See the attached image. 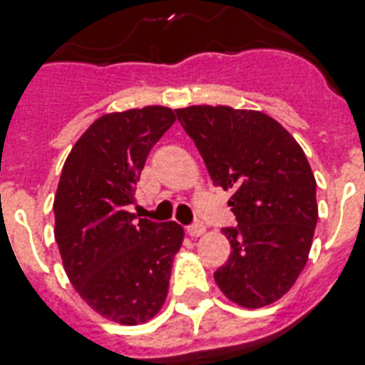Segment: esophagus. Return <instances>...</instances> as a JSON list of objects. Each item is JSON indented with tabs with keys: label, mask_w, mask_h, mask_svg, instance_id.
Listing matches in <instances>:
<instances>
[{
	"label": "esophagus",
	"mask_w": 365,
	"mask_h": 365,
	"mask_svg": "<svg viewBox=\"0 0 365 365\" xmlns=\"http://www.w3.org/2000/svg\"><path fill=\"white\" fill-rule=\"evenodd\" d=\"M206 232V226L202 225V222H192L191 226H187V234L191 235V237H198V235H202Z\"/></svg>",
	"instance_id": "esophagus-1"
}]
</instances>
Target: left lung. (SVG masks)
I'll return each instance as SVG.
<instances>
[{
    "instance_id": "1",
    "label": "left lung",
    "mask_w": 365,
    "mask_h": 365,
    "mask_svg": "<svg viewBox=\"0 0 365 365\" xmlns=\"http://www.w3.org/2000/svg\"><path fill=\"white\" fill-rule=\"evenodd\" d=\"M213 185L232 189L237 226L222 228L232 245L215 282L230 301L262 308L289 292L308 262L317 200L304 152L265 113L226 106L176 109Z\"/></svg>"
}]
</instances>
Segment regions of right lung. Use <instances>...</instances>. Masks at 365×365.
I'll return each instance as SVG.
<instances>
[{
    "mask_svg": "<svg viewBox=\"0 0 365 365\" xmlns=\"http://www.w3.org/2000/svg\"><path fill=\"white\" fill-rule=\"evenodd\" d=\"M174 120L161 106L100 116L61 173L53 213L64 271L81 299L115 323H146L167 299L183 228L135 220L130 207L150 150Z\"/></svg>",
    "mask_w": 365,
    "mask_h": 365,
    "instance_id": "obj_1",
    "label": "right lung"
}]
</instances>
